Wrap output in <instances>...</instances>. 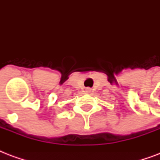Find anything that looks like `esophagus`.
<instances>
[{"label": "esophagus", "mask_w": 160, "mask_h": 160, "mask_svg": "<svg viewBox=\"0 0 160 160\" xmlns=\"http://www.w3.org/2000/svg\"><path fill=\"white\" fill-rule=\"evenodd\" d=\"M86 90H87V91H89V90H90V89H86Z\"/></svg>", "instance_id": "1"}]
</instances>
